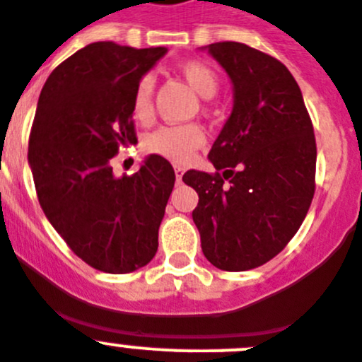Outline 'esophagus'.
Returning <instances> with one entry per match:
<instances>
[{"mask_svg":"<svg viewBox=\"0 0 362 362\" xmlns=\"http://www.w3.org/2000/svg\"><path fill=\"white\" fill-rule=\"evenodd\" d=\"M184 173H185V168H182V165H175V175H177L178 184L182 182V177H184Z\"/></svg>","mask_w":362,"mask_h":362,"instance_id":"esophagus-1","label":"esophagus"}]
</instances>
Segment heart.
Masks as SVG:
<instances>
[{
  "label": "heart",
  "instance_id": "obj_1",
  "mask_svg": "<svg viewBox=\"0 0 362 362\" xmlns=\"http://www.w3.org/2000/svg\"><path fill=\"white\" fill-rule=\"evenodd\" d=\"M177 71L187 81L198 95L211 99L216 95L220 79L213 66L198 59H184L177 64ZM153 77L144 76L135 86L132 100L133 115L136 120H148L151 117ZM205 144V132L200 124H168L158 126L149 132L142 141V148L151 155L171 160L175 164H185L193 158L194 151Z\"/></svg>",
  "mask_w": 362,
  "mask_h": 362
}]
</instances>
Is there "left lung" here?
Wrapping results in <instances>:
<instances>
[{
  "mask_svg": "<svg viewBox=\"0 0 362 362\" xmlns=\"http://www.w3.org/2000/svg\"><path fill=\"white\" fill-rule=\"evenodd\" d=\"M233 81L234 106L209 151L214 173L189 169L204 256L229 272L278 256L315 191L314 126L298 83L272 55L236 41L209 45Z\"/></svg>",
  "mask_w": 362,
  "mask_h": 362,
  "instance_id": "1",
  "label": "left lung"
}]
</instances>
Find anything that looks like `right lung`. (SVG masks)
<instances>
[{
  "label": "right lung",
  "mask_w": 362,
  "mask_h": 362,
  "mask_svg": "<svg viewBox=\"0 0 362 362\" xmlns=\"http://www.w3.org/2000/svg\"><path fill=\"white\" fill-rule=\"evenodd\" d=\"M165 52L88 45L52 71L39 95L28 141L39 204L74 254L110 274L151 262L173 191V165L157 155L132 177L112 168L119 149L136 142V83Z\"/></svg>",
  "instance_id": "right-lung-1"
}]
</instances>
